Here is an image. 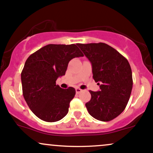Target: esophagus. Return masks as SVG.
I'll return each mask as SVG.
<instances>
[{"label": "esophagus", "mask_w": 153, "mask_h": 153, "mask_svg": "<svg viewBox=\"0 0 153 153\" xmlns=\"http://www.w3.org/2000/svg\"><path fill=\"white\" fill-rule=\"evenodd\" d=\"M81 92H82V89H80V88H76V93H77V94L79 93H81Z\"/></svg>", "instance_id": "34e87169"}]
</instances>
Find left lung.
I'll return each mask as SVG.
<instances>
[{
    "instance_id": "8db88e82",
    "label": "left lung",
    "mask_w": 153,
    "mask_h": 153,
    "mask_svg": "<svg viewBox=\"0 0 153 153\" xmlns=\"http://www.w3.org/2000/svg\"><path fill=\"white\" fill-rule=\"evenodd\" d=\"M92 65L93 79L99 91L90 90L85 103L88 112L98 120L114 119L126 109L133 87L132 71L127 59L104 43L77 44Z\"/></svg>"
}]
</instances>
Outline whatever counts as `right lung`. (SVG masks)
<instances>
[{
    "label": "right lung",
    "mask_w": 153,
    "mask_h": 153,
    "mask_svg": "<svg viewBox=\"0 0 153 153\" xmlns=\"http://www.w3.org/2000/svg\"><path fill=\"white\" fill-rule=\"evenodd\" d=\"M82 56L77 44H48L27 59L21 73L22 93L39 119L52 123L66 115L76 90L62 89L56 80L65 75L71 59Z\"/></svg>",
    "instance_id": "right-lung-1"
}]
</instances>
